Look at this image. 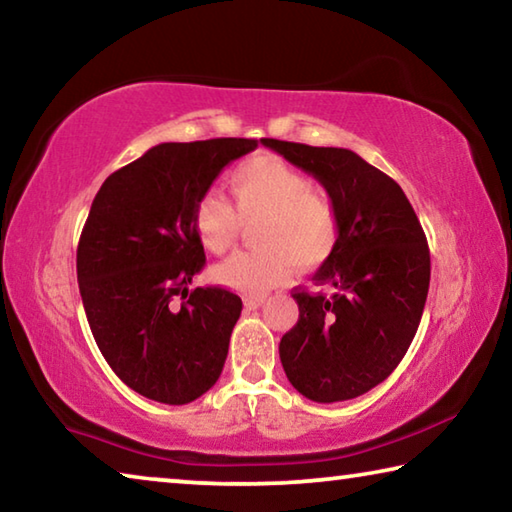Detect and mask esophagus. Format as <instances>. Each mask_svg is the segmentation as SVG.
Wrapping results in <instances>:
<instances>
[{
    "label": "esophagus",
    "instance_id": "1",
    "mask_svg": "<svg viewBox=\"0 0 512 512\" xmlns=\"http://www.w3.org/2000/svg\"><path fill=\"white\" fill-rule=\"evenodd\" d=\"M244 302H246V307H248V309H257V307H262V305H264V298H259V296H257V298H253V296H250V298H246Z\"/></svg>",
    "mask_w": 512,
    "mask_h": 512
}]
</instances>
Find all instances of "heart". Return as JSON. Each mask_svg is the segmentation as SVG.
Returning a JSON list of instances; mask_svg holds the SVG:
<instances>
[{"label": "heart", "instance_id": "1", "mask_svg": "<svg viewBox=\"0 0 512 512\" xmlns=\"http://www.w3.org/2000/svg\"><path fill=\"white\" fill-rule=\"evenodd\" d=\"M235 205L207 192L194 210L196 232L205 248L225 253L237 244L241 219H262L257 244L214 268V280L248 296H262L291 275L293 266L323 264L339 244V212L332 196L311 187L305 173L275 155H255L228 176Z\"/></svg>", "mask_w": 512, "mask_h": 512}]
</instances>
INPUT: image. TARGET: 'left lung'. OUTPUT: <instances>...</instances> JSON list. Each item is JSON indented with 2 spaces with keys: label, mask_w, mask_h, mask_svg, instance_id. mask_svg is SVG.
Listing matches in <instances>:
<instances>
[{
  "label": "left lung",
  "mask_w": 512,
  "mask_h": 512,
  "mask_svg": "<svg viewBox=\"0 0 512 512\" xmlns=\"http://www.w3.org/2000/svg\"><path fill=\"white\" fill-rule=\"evenodd\" d=\"M264 146L314 176L339 212V244L293 289L300 316L280 341L289 381L307 400L343 402L381 384L418 332L431 259L402 187L354 151L264 137Z\"/></svg>",
  "instance_id": "obj_1"
}]
</instances>
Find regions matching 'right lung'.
Here are the masks:
<instances>
[{
    "instance_id": "add662e5",
    "label": "right lung",
    "mask_w": 512,
    "mask_h": 512,
    "mask_svg": "<svg viewBox=\"0 0 512 512\" xmlns=\"http://www.w3.org/2000/svg\"><path fill=\"white\" fill-rule=\"evenodd\" d=\"M255 149L244 137L164 142L94 196L76 248L85 316L108 366L149 400L194 402L221 375L241 298L223 287L187 291L205 266L194 210L225 164Z\"/></svg>"
}]
</instances>
